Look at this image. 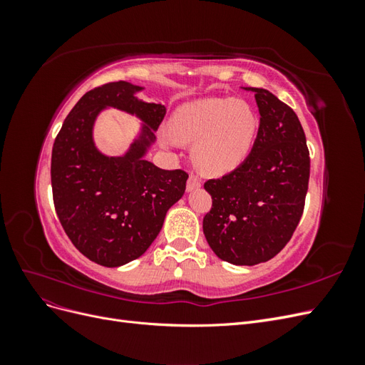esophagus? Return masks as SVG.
<instances>
[{
    "mask_svg": "<svg viewBox=\"0 0 365 365\" xmlns=\"http://www.w3.org/2000/svg\"><path fill=\"white\" fill-rule=\"evenodd\" d=\"M200 187H201V180L192 173L189 176V180H187V192H193L196 189H200Z\"/></svg>",
    "mask_w": 365,
    "mask_h": 365,
    "instance_id": "esophagus-1",
    "label": "esophagus"
}]
</instances>
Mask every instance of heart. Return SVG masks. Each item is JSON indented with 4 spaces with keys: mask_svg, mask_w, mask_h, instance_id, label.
I'll return each mask as SVG.
<instances>
[{
    "mask_svg": "<svg viewBox=\"0 0 365 365\" xmlns=\"http://www.w3.org/2000/svg\"><path fill=\"white\" fill-rule=\"evenodd\" d=\"M257 129L259 117L250 103L235 97H212L180 108L170 121L169 135L178 143H195L197 169L220 175L248 157Z\"/></svg>",
    "mask_w": 365,
    "mask_h": 365,
    "instance_id": "b5f03b06",
    "label": "heart"
}]
</instances>
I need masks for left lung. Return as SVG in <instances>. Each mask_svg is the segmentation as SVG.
Segmentation results:
<instances>
[{
  "label": "left lung",
  "mask_w": 365,
  "mask_h": 365,
  "mask_svg": "<svg viewBox=\"0 0 365 365\" xmlns=\"http://www.w3.org/2000/svg\"><path fill=\"white\" fill-rule=\"evenodd\" d=\"M245 90L259 106L257 138L235 170L205 181L213 204L202 228L219 259L251 267L277 256L291 240L304 210L311 158L292 108L262 88Z\"/></svg>",
  "instance_id": "1"
}]
</instances>
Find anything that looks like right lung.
<instances>
[{"label": "right lung", "mask_w": 365, "mask_h": 365, "mask_svg": "<svg viewBox=\"0 0 365 365\" xmlns=\"http://www.w3.org/2000/svg\"><path fill=\"white\" fill-rule=\"evenodd\" d=\"M140 90L118 81L83 94L65 118L51 152L53 202L61 225L85 257L108 268L145 254L189 178L181 169L163 170L143 158L165 108L138 101ZM106 106L135 113L147 123L123 158H105L93 146V120Z\"/></svg>", "instance_id": "right-lung-1"}]
</instances>
